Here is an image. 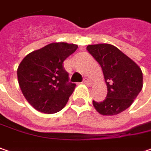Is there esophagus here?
Returning a JSON list of instances; mask_svg holds the SVG:
<instances>
[{
	"mask_svg": "<svg viewBox=\"0 0 151 151\" xmlns=\"http://www.w3.org/2000/svg\"><path fill=\"white\" fill-rule=\"evenodd\" d=\"M83 83H84L85 84H87L88 86H89V85L91 84V80H90L89 78H85L84 80H83Z\"/></svg>",
	"mask_w": 151,
	"mask_h": 151,
	"instance_id": "obj_1",
	"label": "esophagus"
}]
</instances>
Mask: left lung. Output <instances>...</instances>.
Here are the masks:
<instances>
[{
  "mask_svg": "<svg viewBox=\"0 0 151 151\" xmlns=\"http://www.w3.org/2000/svg\"><path fill=\"white\" fill-rule=\"evenodd\" d=\"M87 50L101 65L107 86L106 99L93 101V106L101 115L121 113L132 105L143 88L140 68L112 45H89Z\"/></svg>",
  "mask_w": 151,
  "mask_h": 151,
  "instance_id": "8db88e82",
  "label": "left lung"
}]
</instances>
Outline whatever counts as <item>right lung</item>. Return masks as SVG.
<instances>
[{
    "label": "right lung",
    "instance_id": "add662e5",
    "mask_svg": "<svg viewBox=\"0 0 151 151\" xmlns=\"http://www.w3.org/2000/svg\"><path fill=\"white\" fill-rule=\"evenodd\" d=\"M78 45L51 43L28 54L17 71L22 93L37 111L52 114L66 106L76 84L69 82L63 62Z\"/></svg>",
    "mask_w": 151,
    "mask_h": 151
}]
</instances>
